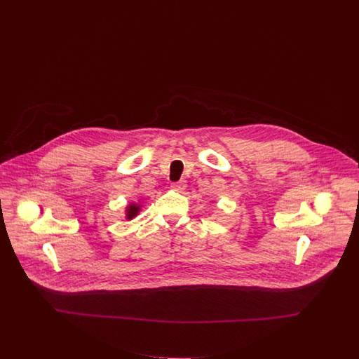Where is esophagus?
<instances>
[{
  "instance_id": "esophagus-1",
  "label": "esophagus",
  "mask_w": 359,
  "mask_h": 359,
  "mask_svg": "<svg viewBox=\"0 0 359 359\" xmlns=\"http://www.w3.org/2000/svg\"><path fill=\"white\" fill-rule=\"evenodd\" d=\"M186 187H187V184H186V182H184V180H180V182L172 183V189H173V190L183 191L186 190Z\"/></svg>"
}]
</instances>
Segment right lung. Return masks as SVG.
<instances>
[{
	"label": "right lung",
	"instance_id": "right-lung-1",
	"mask_svg": "<svg viewBox=\"0 0 359 359\" xmlns=\"http://www.w3.org/2000/svg\"><path fill=\"white\" fill-rule=\"evenodd\" d=\"M141 210V205L137 203H130L126 208V218L127 219H133L134 217L138 215V212Z\"/></svg>",
	"mask_w": 359,
	"mask_h": 359
}]
</instances>
